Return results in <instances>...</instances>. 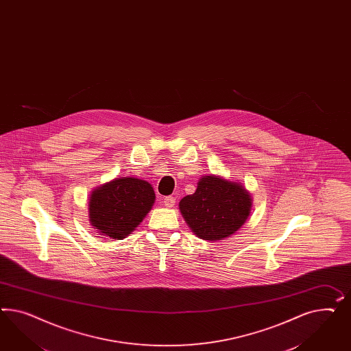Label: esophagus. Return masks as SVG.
<instances>
[{
	"mask_svg": "<svg viewBox=\"0 0 351 351\" xmlns=\"http://www.w3.org/2000/svg\"><path fill=\"white\" fill-rule=\"evenodd\" d=\"M176 205V197L174 196H168V197H165L164 199V206L165 208H173Z\"/></svg>",
	"mask_w": 351,
	"mask_h": 351,
	"instance_id": "esophagus-1",
	"label": "esophagus"
}]
</instances>
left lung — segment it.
<instances>
[{"label": "left lung", "instance_id": "obj_1", "mask_svg": "<svg viewBox=\"0 0 351 351\" xmlns=\"http://www.w3.org/2000/svg\"><path fill=\"white\" fill-rule=\"evenodd\" d=\"M250 192L242 183L221 176H202L195 193L180 201L182 217L202 240H224L234 234L249 218Z\"/></svg>", "mask_w": 351, "mask_h": 351}]
</instances>
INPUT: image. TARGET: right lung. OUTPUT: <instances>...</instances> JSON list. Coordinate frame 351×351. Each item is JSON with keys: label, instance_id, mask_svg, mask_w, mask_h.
I'll return each instance as SVG.
<instances>
[{"label": "right lung", "instance_id": "right-lung-1", "mask_svg": "<svg viewBox=\"0 0 351 351\" xmlns=\"http://www.w3.org/2000/svg\"><path fill=\"white\" fill-rule=\"evenodd\" d=\"M154 202L155 192L147 180L121 177L90 192L88 218L101 236L123 240L137 228Z\"/></svg>", "mask_w": 351, "mask_h": 351}]
</instances>
